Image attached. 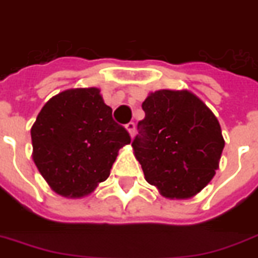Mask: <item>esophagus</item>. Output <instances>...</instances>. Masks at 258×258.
Segmentation results:
<instances>
[{"label": "esophagus", "instance_id": "34e87169", "mask_svg": "<svg viewBox=\"0 0 258 258\" xmlns=\"http://www.w3.org/2000/svg\"><path fill=\"white\" fill-rule=\"evenodd\" d=\"M125 129H126L127 133H129V136L131 137L135 136V133H136V125H135L133 122H129V123H126V125H125Z\"/></svg>", "mask_w": 258, "mask_h": 258}]
</instances>
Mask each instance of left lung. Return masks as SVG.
<instances>
[{"instance_id": "8db88e82", "label": "left lung", "mask_w": 258, "mask_h": 258, "mask_svg": "<svg viewBox=\"0 0 258 258\" xmlns=\"http://www.w3.org/2000/svg\"><path fill=\"white\" fill-rule=\"evenodd\" d=\"M132 143L145 181L170 200L200 193L219 168L224 139L218 118L189 90H159L143 102Z\"/></svg>"}]
</instances>
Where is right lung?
<instances>
[{
  "mask_svg": "<svg viewBox=\"0 0 258 258\" xmlns=\"http://www.w3.org/2000/svg\"><path fill=\"white\" fill-rule=\"evenodd\" d=\"M96 87L71 88L46 102L31 127L32 159L48 187L67 199L106 181L129 133L113 119Z\"/></svg>",
  "mask_w": 258,
  "mask_h": 258,
  "instance_id": "right-lung-1",
  "label": "right lung"
}]
</instances>
